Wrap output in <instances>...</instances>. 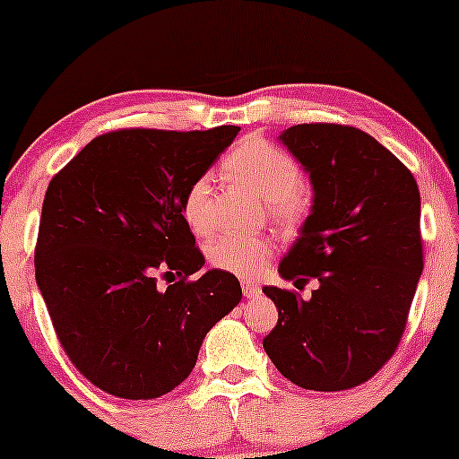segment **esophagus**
Segmentation results:
<instances>
[{
  "instance_id": "esophagus-1",
  "label": "esophagus",
  "mask_w": 459,
  "mask_h": 459,
  "mask_svg": "<svg viewBox=\"0 0 459 459\" xmlns=\"http://www.w3.org/2000/svg\"><path fill=\"white\" fill-rule=\"evenodd\" d=\"M242 290L247 299H256L261 294V286L255 284V281H242Z\"/></svg>"
}]
</instances>
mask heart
I'll return each mask as SVG.
<instances>
[{"mask_svg": "<svg viewBox=\"0 0 459 459\" xmlns=\"http://www.w3.org/2000/svg\"><path fill=\"white\" fill-rule=\"evenodd\" d=\"M223 171L269 203V211L280 223H299L309 211V198L300 187V167L273 143L247 137L228 154ZM209 198L211 179L200 175L187 186L181 200V212L194 234H209L212 228ZM272 250L267 238L223 234L211 242L209 259L221 272L255 278L265 267Z\"/></svg>", "mask_w": 459, "mask_h": 459, "instance_id": "b5f03b06", "label": "heart"}]
</instances>
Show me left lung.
Here are the masks:
<instances>
[{
  "mask_svg": "<svg viewBox=\"0 0 459 459\" xmlns=\"http://www.w3.org/2000/svg\"><path fill=\"white\" fill-rule=\"evenodd\" d=\"M309 175L311 212L278 272L309 299L265 286L278 324L263 349L280 374L307 391H347L372 378L403 336L422 275L420 192L403 162L344 125L281 131Z\"/></svg>",
  "mask_w": 459,
  "mask_h": 459,
  "instance_id": "obj_1",
  "label": "left lung"
}]
</instances>
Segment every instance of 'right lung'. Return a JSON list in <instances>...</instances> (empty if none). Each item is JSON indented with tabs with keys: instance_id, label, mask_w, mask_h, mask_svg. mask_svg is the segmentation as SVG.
<instances>
[{
	"instance_id": "1",
	"label": "right lung",
	"mask_w": 459,
	"mask_h": 459,
	"mask_svg": "<svg viewBox=\"0 0 459 459\" xmlns=\"http://www.w3.org/2000/svg\"><path fill=\"white\" fill-rule=\"evenodd\" d=\"M240 127L123 129L91 140L43 200L35 280L74 368L121 399H156L196 366L206 332L242 300L234 273L209 269L181 212ZM156 271L179 274L160 291Z\"/></svg>"
}]
</instances>
